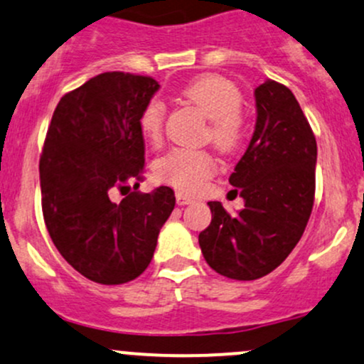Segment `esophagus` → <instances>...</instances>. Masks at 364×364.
<instances>
[{
	"label": "esophagus",
	"mask_w": 364,
	"mask_h": 364,
	"mask_svg": "<svg viewBox=\"0 0 364 364\" xmlns=\"http://www.w3.org/2000/svg\"><path fill=\"white\" fill-rule=\"evenodd\" d=\"M176 202H178V205H188V203L193 202V198H191V196L185 195V193H181V191H178V193H176Z\"/></svg>",
	"instance_id": "esophagus-1"
}]
</instances>
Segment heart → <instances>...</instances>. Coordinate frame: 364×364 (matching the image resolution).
Masks as SVG:
<instances>
[{"label":"heart","instance_id":"1","mask_svg":"<svg viewBox=\"0 0 364 364\" xmlns=\"http://www.w3.org/2000/svg\"><path fill=\"white\" fill-rule=\"evenodd\" d=\"M181 94L210 119L208 139L215 147L223 150L237 147L243 139L245 119L240 111L243 94L235 82L220 75H202L183 87ZM164 112V104L159 99H150L141 109L140 132L152 144L162 140ZM214 173L215 161L203 150H171L156 164L157 178L183 191L200 190Z\"/></svg>","mask_w":364,"mask_h":364}]
</instances>
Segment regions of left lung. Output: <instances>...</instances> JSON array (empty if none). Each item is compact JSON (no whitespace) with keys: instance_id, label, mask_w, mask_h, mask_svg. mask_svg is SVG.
<instances>
[{"instance_id":"obj_1","label":"left lung","mask_w":364,"mask_h":364,"mask_svg":"<svg viewBox=\"0 0 364 364\" xmlns=\"http://www.w3.org/2000/svg\"><path fill=\"white\" fill-rule=\"evenodd\" d=\"M257 124L229 183L245 208L229 215L208 202L210 225L198 235L203 258L217 274L255 281L286 260L311 215L316 140L294 94L267 80L255 89Z\"/></svg>"}]
</instances>
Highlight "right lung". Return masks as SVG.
I'll list each match as a JSON object with an SVG mask.
<instances>
[{
  "instance_id": "add662e5",
  "label": "right lung",
  "mask_w": 364,
  "mask_h": 364,
  "mask_svg": "<svg viewBox=\"0 0 364 364\" xmlns=\"http://www.w3.org/2000/svg\"><path fill=\"white\" fill-rule=\"evenodd\" d=\"M159 90L152 77L106 72L61 97L39 161L43 214L54 246L77 272L114 286L149 267L174 191L136 188L145 164L139 119Z\"/></svg>"
}]
</instances>
